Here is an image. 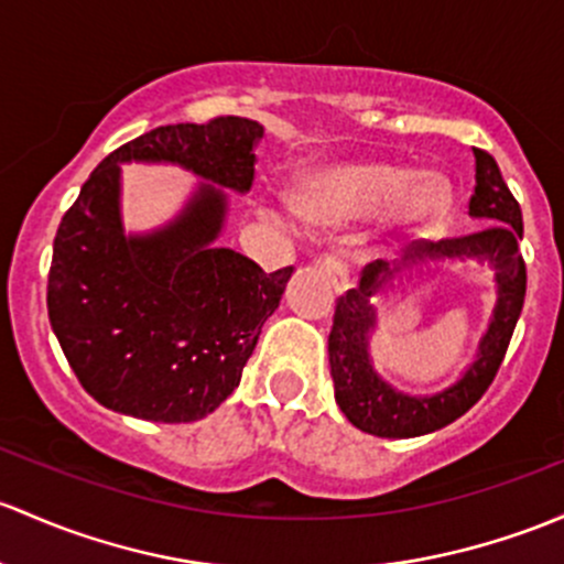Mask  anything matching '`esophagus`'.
<instances>
[{
	"mask_svg": "<svg viewBox=\"0 0 564 564\" xmlns=\"http://www.w3.org/2000/svg\"><path fill=\"white\" fill-rule=\"evenodd\" d=\"M316 264H318V270H322L324 275L329 278V283L335 286L337 294H343V292H348V289H351V275H348V267L343 264L340 259L332 257V253H324V257L318 259Z\"/></svg>",
	"mask_w": 564,
	"mask_h": 564,
	"instance_id": "1",
	"label": "esophagus"
}]
</instances>
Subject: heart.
<instances>
[{"mask_svg":"<svg viewBox=\"0 0 564 564\" xmlns=\"http://www.w3.org/2000/svg\"><path fill=\"white\" fill-rule=\"evenodd\" d=\"M294 205L318 224H346L387 210L397 227L426 229L452 207V183L391 162H335L307 170L294 186ZM289 221V216H278Z\"/></svg>","mask_w":564,"mask_h":564,"instance_id":"b5f03b06","label":"heart"}]
</instances>
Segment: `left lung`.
<instances>
[{
	"mask_svg": "<svg viewBox=\"0 0 564 564\" xmlns=\"http://www.w3.org/2000/svg\"><path fill=\"white\" fill-rule=\"evenodd\" d=\"M473 153L476 192L470 197V216L484 227L454 240H416L397 267L376 259L365 267L359 286L337 300L329 332V372L335 381L337 405L361 432L378 437H419L443 430L481 400L508 351L527 292V270L519 253V240L524 232L521 207L508 192L495 159L478 148ZM441 261L489 263L496 270V311L479 341L477 359L452 388L435 395H405L391 388L371 365L369 337L377 326L371 297L393 288V281L399 282L402 276L409 282L413 276L421 280L422 274L436 269L432 263Z\"/></svg>",
	"mask_w": 564,
	"mask_h": 564,
	"instance_id": "obj_1",
	"label": "left lung"
}]
</instances>
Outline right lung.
<instances>
[{"label":"right lung","mask_w":564,"mask_h":564,"mask_svg":"<svg viewBox=\"0 0 564 564\" xmlns=\"http://www.w3.org/2000/svg\"><path fill=\"white\" fill-rule=\"evenodd\" d=\"M262 123H170L112 151L53 240L47 316L83 389L110 411L183 424L216 411L253 354L294 267L267 272L216 246L229 197L253 183ZM175 163L200 183L164 228L127 236L120 164Z\"/></svg>","instance_id":"1"}]
</instances>
